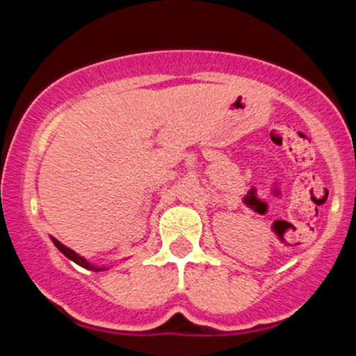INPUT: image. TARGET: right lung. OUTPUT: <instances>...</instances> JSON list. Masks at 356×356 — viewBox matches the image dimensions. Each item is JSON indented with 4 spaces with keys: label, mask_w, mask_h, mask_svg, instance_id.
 I'll return each mask as SVG.
<instances>
[{
    "label": "right lung",
    "mask_w": 356,
    "mask_h": 356,
    "mask_svg": "<svg viewBox=\"0 0 356 356\" xmlns=\"http://www.w3.org/2000/svg\"><path fill=\"white\" fill-rule=\"evenodd\" d=\"M51 241H53V244H55L56 248L60 249L61 252H63L65 256L68 257V259H72L73 263H76L79 264V266H81V268H85V269H90V271H104V268H97V266H93V264H90L87 259H85V257H81V256H79L76 254L75 251H72L70 248H67L65 246V244H61L58 239H55V238H51Z\"/></svg>",
    "instance_id": "1"
}]
</instances>
